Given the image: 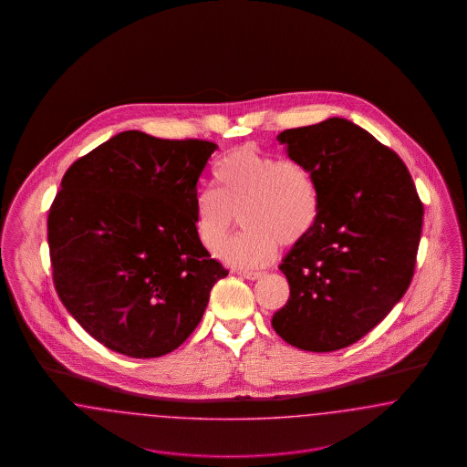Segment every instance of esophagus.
I'll return each mask as SVG.
<instances>
[{"label":"esophagus","mask_w":467,"mask_h":467,"mask_svg":"<svg viewBox=\"0 0 467 467\" xmlns=\"http://www.w3.org/2000/svg\"><path fill=\"white\" fill-rule=\"evenodd\" d=\"M238 275L244 276L246 280H252V282L265 276V273H261V271H238Z\"/></svg>","instance_id":"esophagus-1"}]
</instances>
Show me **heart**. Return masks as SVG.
<instances>
[{
	"mask_svg": "<svg viewBox=\"0 0 467 467\" xmlns=\"http://www.w3.org/2000/svg\"><path fill=\"white\" fill-rule=\"evenodd\" d=\"M213 187L194 196L196 231L212 254L227 240L236 213L244 231L221 252L236 267H263L278 252V244H301L315 227L320 194L315 175L303 162L265 154L254 147L231 150L213 168Z\"/></svg>",
	"mask_w": 467,
	"mask_h": 467,
	"instance_id": "1",
	"label": "heart"
}]
</instances>
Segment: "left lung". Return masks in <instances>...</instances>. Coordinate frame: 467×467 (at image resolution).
<instances>
[{"mask_svg":"<svg viewBox=\"0 0 467 467\" xmlns=\"http://www.w3.org/2000/svg\"><path fill=\"white\" fill-rule=\"evenodd\" d=\"M276 140L315 175L320 212L280 265L290 297L271 326L296 348L334 352L369 333L410 287L422 202L400 156L352 120L331 117Z\"/></svg>","mask_w":467,"mask_h":467,"instance_id":"8db88e82","label":"left lung"}]
</instances>
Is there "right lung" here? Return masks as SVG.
Instances as JSON below:
<instances>
[{
	"label": "right lung",
	"mask_w": 467,
	"mask_h": 467,
	"mask_svg": "<svg viewBox=\"0 0 467 467\" xmlns=\"http://www.w3.org/2000/svg\"><path fill=\"white\" fill-rule=\"evenodd\" d=\"M217 149L124 131L67 168L47 221L54 284L71 317L113 352H173L227 276L201 244L194 210Z\"/></svg>",
	"instance_id": "obj_1"
}]
</instances>
